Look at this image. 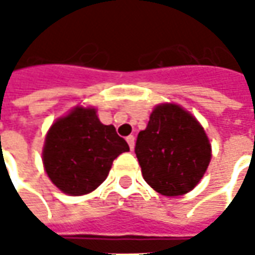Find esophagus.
<instances>
[{"instance_id": "obj_1", "label": "esophagus", "mask_w": 255, "mask_h": 255, "mask_svg": "<svg viewBox=\"0 0 255 255\" xmlns=\"http://www.w3.org/2000/svg\"><path fill=\"white\" fill-rule=\"evenodd\" d=\"M126 142H128V144H129L130 150H133V149H134V136H133V134L128 136V137H126Z\"/></svg>"}]
</instances>
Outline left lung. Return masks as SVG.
Listing matches in <instances>:
<instances>
[{"label": "left lung", "instance_id": "left-lung-1", "mask_svg": "<svg viewBox=\"0 0 255 255\" xmlns=\"http://www.w3.org/2000/svg\"><path fill=\"white\" fill-rule=\"evenodd\" d=\"M136 157L144 181L166 197L191 191L211 160V143L201 123L177 103H159L137 134Z\"/></svg>", "mask_w": 255, "mask_h": 255}]
</instances>
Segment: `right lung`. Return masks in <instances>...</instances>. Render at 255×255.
I'll return each instance as SVG.
<instances>
[{
  "label": "right lung",
  "instance_id": "right-lung-1",
  "mask_svg": "<svg viewBox=\"0 0 255 255\" xmlns=\"http://www.w3.org/2000/svg\"><path fill=\"white\" fill-rule=\"evenodd\" d=\"M129 146L113 125H103L95 106L78 105L45 134L42 164L49 180L69 196L92 193L108 177L113 160Z\"/></svg>",
  "mask_w": 255,
  "mask_h": 255
}]
</instances>
